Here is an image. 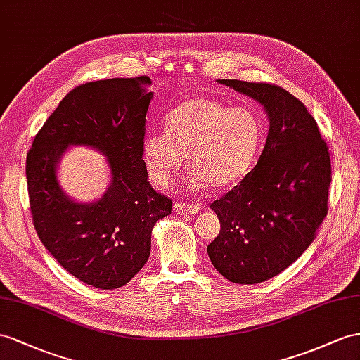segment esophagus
<instances>
[{
    "label": "esophagus",
    "mask_w": 360,
    "mask_h": 360,
    "mask_svg": "<svg viewBox=\"0 0 360 360\" xmlns=\"http://www.w3.org/2000/svg\"><path fill=\"white\" fill-rule=\"evenodd\" d=\"M173 211L176 214H196L199 211V207L186 204V202H174Z\"/></svg>",
    "instance_id": "obj_1"
}]
</instances>
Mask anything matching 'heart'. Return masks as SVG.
Listing matches in <instances>:
<instances>
[{
  "label": "heart",
  "mask_w": 360,
  "mask_h": 360,
  "mask_svg": "<svg viewBox=\"0 0 360 360\" xmlns=\"http://www.w3.org/2000/svg\"><path fill=\"white\" fill-rule=\"evenodd\" d=\"M165 122V134L149 132L141 141L146 172L158 187L169 186L184 156L191 169L187 176L191 188L210 184L233 187L250 173L260 150L262 123L250 108L193 97L174 108Z\"/></svg>",
  "instance_id": "1"
}]
</instances>
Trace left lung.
Instances as JSON below:
<instances>
[{
	"label": "left lung",
	"mask_w": 360,
	"mask_h": 360,
	"mask_svg": "<svg viewBox=\"0 0 360 360\" xmlns=\"http://www.w3.org/2000/svg\"><path fill=\"white\" fill-rule=\"evenodd\" d=\"M264 106L269 132L255 167L210 207L220 233L207 248L226 280L255 284L307 250L328 211L330 152L302 101L278 85L219 80Z\"/></svg>",
	"instance_id": "left-lung-1"
}]
</instances>
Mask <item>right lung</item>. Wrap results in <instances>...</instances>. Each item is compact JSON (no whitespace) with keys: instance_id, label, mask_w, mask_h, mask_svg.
Masks as SVG:
<instances>
[{"instance_id":"obj_1","label":"right lung","mask_w":360,"mask_h":360,"mask_svg":"<svg viewBox=\"0 0 360 360\" xmlns=\"http://www.w3.org/2000/svg\"><path fill=\"white\" fill-rule=\"evenodd\" d=\"M147 76L76 86L47 118L27 153L25 174L36 233L63 269L97 289H118L150 255L152 228L172 199L152 188L141 156L152 100ZM71 143L108 156L111 186L101 200L77 205L60 190L56 167Z\"/></svg>"}]
</instances>
